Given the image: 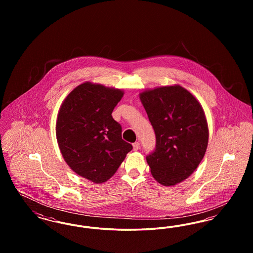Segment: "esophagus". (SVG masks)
Segmentation results:
<instances>
[{"instance_id":"1","label":"esophagus","mask_w":253,"mask_h":253,"mask_svg":"<svg viewBox=\"0 0 253 253\" xmlns=\"http://www.w3.org/2000/svg\"><path fill=\"white\" fill-rule=\"evenodd\" d=\"M132 147H133V151H137L139 149V147H140V144H139V142H134L132 144Z\"/></svg>"}]
</instances>
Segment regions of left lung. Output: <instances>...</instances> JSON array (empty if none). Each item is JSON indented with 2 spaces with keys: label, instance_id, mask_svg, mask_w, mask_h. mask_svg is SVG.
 Returning a JSON list of instances; mask_svg holds the SVG:
<instances>
[{
  "label": "left lung",
  "instance_id": "8db88e82",
  "mask_svg": "<svg viewBox=\"0 0 253 253\" xmlns=\"http://www.w3.org/2000/svg\"><path fill=\"white\" fill-rule=\"evenodd\" d=\"M157 138L146 157L154 178L163 186L187 179L203 159L209 128L199 101L180 85L162 86L139 94Z\"/></svg>",
  "mask_w": 253,
  "mask_h": 253
}]
</instances>
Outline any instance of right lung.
<instances>
[{"mask_svg": "<svg viewBox=\"0 0 253 253\" xmlns=\"http://www.w3.org/2000/svg\"><path fill=\"white\" fill-rule=\"evenodd\" d=\"M123 95L121 89L86 82L69 93L58 113L62 157L77 174L96 184L110 179L132 149L112 117Z\"/></svg>", "mask_w": 253, "mask_h": 253, "instance_id": "1", "label": "right lung"}]
</instances>
